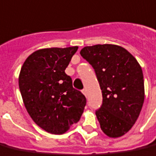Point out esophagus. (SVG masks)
I'll return each mask as SVG.
<instances>
[{"instance_id": "34e87169", "label": "esophagus", "mask_w": 156, "mask_h": 156, "mask_svg": "<svg viewBox=\"0 0 156 156\" xmlns=\"http://www.w3.org/2000/svg\"><path fill=\"white\" fill-rule=\"evenodd\" d=\"M82 93H83V95L85 96V97L87 96V90H86V89H83V90H82Z\"/></svg>"}]
</instances>
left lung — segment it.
I'll use <instances>...</instances> for the list:
<instances>
[{
    "mask_svg": "<svg viewBox=\"0 0 156 156\" xmlns=\"http://www.w3.org/2000/svg\"><path fill=\"white\" fill-rule=\"evenodd\" d=\"M80 55L93 67L102 93V105L96 111L101 131L112 138L124 136L136 122L145 100L141 67L116 44L86 46Z\"/></svg>",
    "mask_w": 156,
    "mask_h": 156,
    "instance_id": "left-lung-1",
    "label": "left lung"
}]
</instances>
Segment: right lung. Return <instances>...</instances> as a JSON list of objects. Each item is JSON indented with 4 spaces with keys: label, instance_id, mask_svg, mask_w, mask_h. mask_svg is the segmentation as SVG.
I'll list each match as a JSON object with an SVG mask.
<instances>
[{
    "label": "right lung",
    "instance_id": "1",
    "mask_svg": "<svg viewBox=\"0 0 156 156\" xmlns=\"http://www.w3.org/2000/svg\"><path fill=\"white\" fill-rule=\"evenodd\" d=\"M78 46L34 51L23 63L19 87L29 115L47 132L62 135L80 120L86 98L65 73Z\"/></svg>",
    "mask_w": 156,
    "mask_h": 156
}]
</instances>
